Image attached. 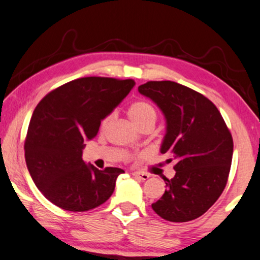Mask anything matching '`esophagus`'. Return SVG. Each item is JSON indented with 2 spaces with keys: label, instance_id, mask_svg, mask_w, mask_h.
<instances>
[{
  "label": "esophagus",
  "instance_id": "34e87169",
  "mask_svg": "<svg viewBox=\"0 0 260 260\" xmlns=\"http://www.w3.org/2000/svg\"><path fill=\"white\" fill-rule=\"evenodd\" d=\"M132 175L134 176V177H137V179H139V180H147L150 177V175L149 174H146V173H141V172H133L132 173Z\"/></svg>",
  "mask_w": 260,
  "mask_h": 260
}]
</instances>
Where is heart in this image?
<instances>
[{
    "label": "heart",
    "instance_id": "obj_1",
    "mask_svg": "<svg viewBox=\"0 0 260 260\" xmlns=\"http://www.w3.org/2000/svg\"><path fill=\"white\" fill-rule=\"evenodd\" d=\"M128 115L139 128L147 122H154L157 117L154 108L145 101H137L131 104V107L128 108ZM111 119H113V115H108L101 121V131L107 129L111 122Z\"/></svg>",
    "mask_w": 260,
    "mask_h": 260
}]
</instances>
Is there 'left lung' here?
<instances>
[{
  "label": "left lung",
  "instance_id": "obj_1",
  "mask_svg": "<svg viewBox=\"0 0 260 260\" xmlns=\"http://www.w3.org/2000/svg\"><path fill=\"white\" fill-rule=\"evenodd\" d=\"M138 91L162 110L167 132L160 152L174 162L153 211L170 222H188L204 215L222 194L233 158V138L211 101L174 81H147Z\"/></svg>",
  "mask_w": 260,
  "mask_h": 260
}]
</instances>
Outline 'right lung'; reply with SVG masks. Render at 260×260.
Returning a JSON list of instances; mask_svg holds the SVG:
<instances>
[{
	"label": "right lung",
	"mask_w": 260,
	"mask_h": 260,
	"mask_svg": "<svg viewBox=\"0 0 260 260\" xmlns=\"http://www.w3.org/2000/svg\"><path fill=\"white\" fill-rule=\"evenodd\" d=\"M132 79L87 77L55 88L39 102L25 139L26 166L48 200L73 212L106 203L124 170H98L83 160L84 141L97 136L101 121L129 93Z\"/></svg>",
	"instance_id": "1"
}]
</instances>
